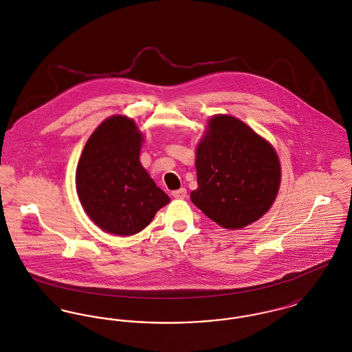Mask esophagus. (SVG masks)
<instances>
[{
  "label": "esophagus",
  "mask_w": 352,
  "mask_h": 352,
  "mask_svg": "<svg viewBox=\"0 0 352 352\" xmlns=\"http://www.w3.org/2000/svg\"><path fill=\"white\" fill-rule=\"evenodd\" d=\"M171 195H173L174 198H177V199H184V198L187 197V190L182 187V188H179V190L173 191V192H171Z\"/></svg>",
  "instance_id": "obj_1"
}]
</instances>
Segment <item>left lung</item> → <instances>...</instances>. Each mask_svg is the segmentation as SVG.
<instances>
[{
	"label": "left lung",
	"mask_w": 352,
	"mask_h": 352,
	"mask_svg": "<svg viewBox=\"0 0 352 352\" xmlns=\"http://www.w3.org/2000/svg\"><path fill=\"white\" fill-rule=\"evenodd\" d=\"M198 188L191 201L219 226L237 230L261 218L276 199L281 168L268 141L243 121L219 115L197 151Z\"/></svg>",
	"instance_id": "left-lung-1"
}]
</instances>
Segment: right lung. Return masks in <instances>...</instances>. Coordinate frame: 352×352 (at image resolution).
I'll return each instance as SVG.
<instances>
[{
    "mask_svg": "<svg viewBox=\"0 0 352 352\" xmlns=\"http://www.w3.org/2000/svg\"><path fill=\"white\" fill-rule=\"evenodd\" d=\"M142 134L132 120L107 118L84 146L76 190L85 212L118 236L142 231L170 198L140 162Z\"/></svg>",
    "mask_w": 352,
    "mask_h": 352,
    "instance_id": "right-lung-1",
    "label": "right lung"
}]
</instances>
